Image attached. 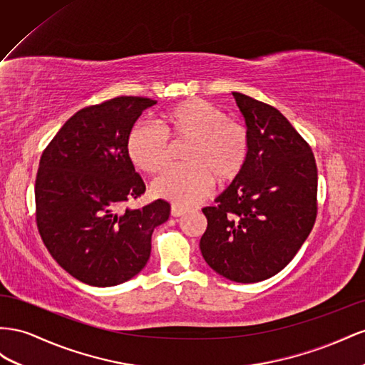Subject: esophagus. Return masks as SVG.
Returning a JSON list of instances; mask_svg holds the SVG:
<instances>
[{"label": "esophagus", "instance_id": "34e87169", "mask_svg": "<svg viewBox=\"0 0 365 365\" xmlns=\"http://www.w3.org/2000/svg\"><path fill=\"white\" fill-rule=\"evenodd\" d=\"M185 212H186V207H183V206H180V205H175V203L171 205V215H173V217H180V215H183Z\"/></svg>", "mask_w": 365, "mask_h": 365}]
</instances>
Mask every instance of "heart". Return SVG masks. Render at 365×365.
Masks as SVG:
<instances>
[{
  "mask_svg": "<svg viewBox=\"0 0 365 365\" xmlns=\"http://www.w3.org/2000/svg\"><path fill=\"white\" fill-rule=\"evenodd\" d=\"M185 142L182 160L186 165L165 170L151 183V191L162 199L194 205L210 192L214 180L227 185L245 170L249 155L246 127L202 98L185 99L166 110L159 128L136 125L127 148L140 171L154 174L171 160L173 145Z\"/></svg>",
  "mask_w": 365,
  "mask_h": 365,
  "instance_id": "obj_1",
  "label": "heart"
}]
</instances>
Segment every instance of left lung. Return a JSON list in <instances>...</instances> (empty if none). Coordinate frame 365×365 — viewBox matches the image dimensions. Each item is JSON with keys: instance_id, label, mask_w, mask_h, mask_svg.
Here are the masks:
<instances>
[{"instance_id": "obj_1", "label": "left lung", "mask_w": 365, "mask_h": 365, "mask_svg": "<svg viewBox=\"0 0 365 365\" xmlns=\"http://www.w3.org/2000/svg\"><path fill=\"white\" fill-rule=\"evenodd\" d=\"M232 96L249 134L243 173L203 207L205 262L235 283H258L284 269L309 237L318 212V170L310 145L272 106Z\"/></svg>"}]
</instances>
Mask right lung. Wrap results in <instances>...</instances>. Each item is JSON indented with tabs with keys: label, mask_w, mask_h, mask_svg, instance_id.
Masks as SVG:
<instances>
[{
	"label": "right lung",
	"mask_w": 365,
	"mask_h": 365,
	"mask_svg": "<svg viewBox=\"0 0 365 365\" xmlns=\"http://www.w3.org/2000/svg\"><path fill=\"white\" fill-rule=\"evenodd\" d=\"M158 101L119 96L90 106L62 125L43 151L35 182L36 226L55 262L82 283L108 287L147 264L155 226L168 220L162 199L119 207L145 192L127 140Z\"/></svg>",
	"instance_id": "right-lung-1"
}]
</instances>
